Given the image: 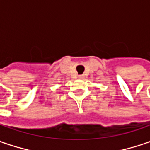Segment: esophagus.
<instances>
[{"label":"esophagus","instance_id":"1","mask_svg":"<svg viewBox=\"0 0 150 150\" xmlns=\"http://www.w3.org/2000/svg\"><path fill=\"white\" fill-rule=\"evenodd\" d=\"M83 78V75H78V78Z\"/></svg>","mask_w":150,"mask_h":150}]
</instances>
